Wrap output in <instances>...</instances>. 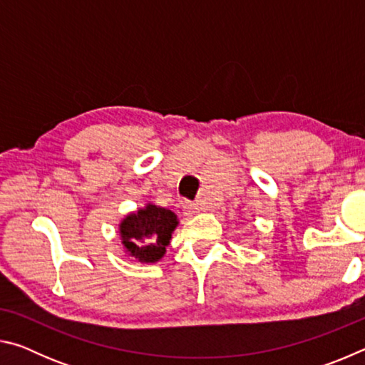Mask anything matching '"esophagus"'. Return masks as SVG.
Here are the masks:
<instances>
[{
	"label": "esophagus",
	"instance_id": "34e87169",
	"mask_svg": "<svg viewBox=\"0 0 365 365\" xmlns=\"http://www.w3.org/2000/svg\"><path fill=\"white\" fill-rule=\"evenodd\" d=\"M197 212V206L195 202H185L183 205V214L185 215H193Z\"/></svg>",
	"mask_w": 365,
	"mask_h": 365
}]
</instances>
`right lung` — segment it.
<instances>
[{
    "instance_id": "obj_1",
    "label": "right lung",
    "mask_w": 365,
    "mask_h": 365,
    "mask_svg": "<svg viewBox=\"0 0 365 365\" xmlns=\"http://www.w3.org/2000/svg\"><path fill=\"white\" fill-rule=\"evenodd\" d=\"M178 225L170 209L148 202L120 220L119 235L123 251L141 264H154L165 255L172 233Z\"/></svg>"
}]
</instances>
